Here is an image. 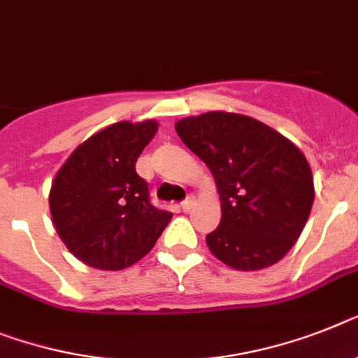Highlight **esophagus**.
<instances>
[{"mask_svg": "<svg viewBox=\"0 0 358 358\" xmlns=\"http://www.w3.org/2000/svg\"><path fill=\"white\" fill-rule=\"evenodd\" d=\"M194 203H196V200H194V196H187L184 200V202H182V211H191V209H193V206Z\"/></svg>", "mask_w": 358, "mask_h": 358, "instance_id": "obj_1", "label": "esophagus"}]
</instances>
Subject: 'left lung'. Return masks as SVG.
Returning a JSON list of instances; mask_svg holds the SVG:
<instances>
[{
	"label": "left lung",
	"mask_w": 358,
	"mask_h": 358,
	"mask_svg": "<svg viewBox=\"0 0 358 358\" xmlns=\"http://www.w3.org/2000/svg\"><path fill=\"white\" fill-rule=\"evenodd\" d=\"M180 140L209 167L222 220L207 248L236 271H258L289 253L311 213L313 174L304 152L266 123L236 113L174 123Z\"/></svg>",
	"instance_id": "left-lung-1"
}]
</instances>
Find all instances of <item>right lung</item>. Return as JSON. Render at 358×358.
<instances>
[{
    "label": "right lung",
    "instance_id": "add662e5",
    "mask_svg": "<svg viewBox=\"0 0 358 358\" xmlns=\"http://www.w3.org/2000/svg\"><path fill=\"white\" fill-rule=\"evenodd\" d=\"M158 122H118L72 151L52 180L49 206L59 238L87 266L118 271L145 257L173 218L149 202L136 160Z\"/></svg>",
    "mask_w": 358,
    "mask_h": 358
}]
</instances>
